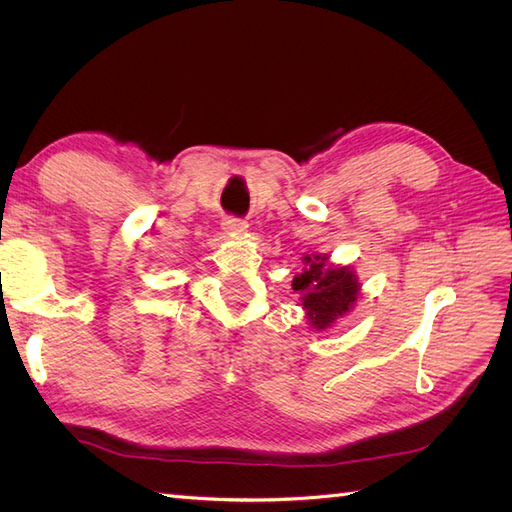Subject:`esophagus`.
<instances>
[{
    "instance_id": "obj_1",
    "label": "esophagus",
    "mask_w": 512,
    "mask_h": 512,
    "mask_svg": "<svg viewBox=\"0 0 512 512\" xmlns=\"http://www.w3.org/2000/svg\"><path fill=\"white\" fill-rule=\"evenodd\" d=\"M222 228H224V232H228V235H243V232L247 230V222L237 220V218H226L222 222Z\"/></svg>"
}]
</instances>
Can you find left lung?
I'll return each instance as SVG.
<instances>
[{
  "instance_id": "left-lung-1",
  "label": "left lung",
  "mask_w": 512,
  "mask_h": 512,
  "mask_svg": "<svg viewBox=\"0 0 512 512\" xmlns=\"http://www.w3.org/2000/svg\"><path fill=\"white\" fill-rule=\"evenodd\" d=\"M301 262L303 269L294 275L292 290L299 294L309 327L322 333L352 312L363 286L352 265H337L329 254H305Z\"/></svg>"
}]
</instances>
